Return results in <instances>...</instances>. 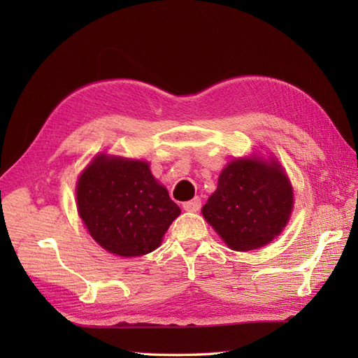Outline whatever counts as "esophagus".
Segmentation results:
<instances>
[{"instance_id": "34e87169", "label": "esophagus", "mask_w": 358, "mask_h": 358, "mask_svg": "<svg viewBox=\"0 0 358 358\" xmlns=\"http://www.w3.org/2000/svg\"><path fill=\"white\" fill-rule=\"evenodd\" d=\"M200 208H201L200 197H194L192 200L183 203V209H185L187 212H197Z\"/></svg>"}]
</instances>
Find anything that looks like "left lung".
Returning <instances> with one entry per match:
<instances>
[{
    "label": "left lung",
    "instance_id": "left-lung-1",
    "mask_svg": "<svg viewBox=\"0 0 358 358\" xmlns=\"http://www.w3.org/2000/svg\"><path fill=\"white\" fill-rule=\"evenodd\" d=\"M292 209L291 183L276 161H231L203 216L234 251H251L273 241Z\"/></svg>",
    "mask_w": 358,
    "mask_h": 358
}]
</instances>
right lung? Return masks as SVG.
Returning <instances> with one entry per match:
<instances>
[{"instance_id":"right-lung-1","label":"right lung","mask_w":358,"mask_h":358,"mask_svg":"<svg viewBox=\"0 0 358 358\" xmlns=\"http://www.w3.org/2000/svg\"><path fill=\"white\" fill-rule=\"evenodd\" d=\"M78 209L95 242L121 257L152 252L180 213L148 162L106 155L80 175Z\"/></svg>"}]
</instances>
